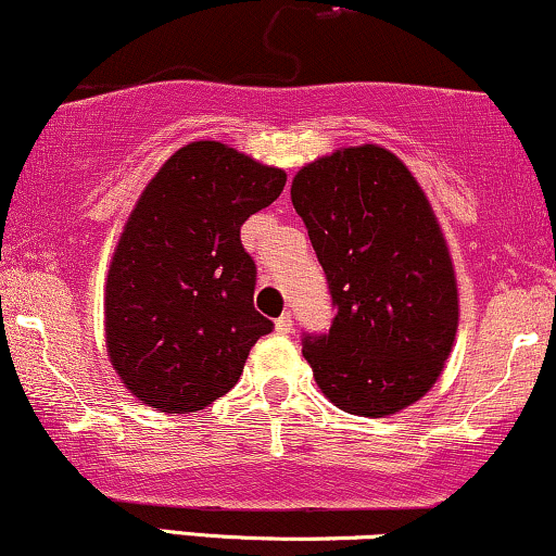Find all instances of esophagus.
Wrapping results in <instances>:
<instances>
[{
    "mask_svg": "<svg viewBox=\"0 0 556 556\" xmlns=\"http://www.w3.org/2000/svg\"><path fill=\"white\" fill-rule=\"evenodd\" d=\"M292 326H294V320H292L290 313H285L282 318H277V323H274L277 333H292Z\"/></svg>",
    "mask_w": 556,
    "mask_h": 556,
    "instance_id": "1",
    "label": "esophagus"
}]
</instances>
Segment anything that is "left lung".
<instances>
[{"instance_id": "obj_1", "label": "left lung", "mask_w": 556, "mask_h": 556, "mask_svg": "<svg viewBox=\"0 0 556 556\" xmlns=\"http://www.w3.org/2000/svg\"><path fill=\"white\" fill-rule=\"evenodd\" d=\"M290 194L336 307L328 333L302 336L315 382L351 416L400 413L433 388L459 323L424 189L395 153L367 143L302 166Z\"/></svg>"}]
</instances>
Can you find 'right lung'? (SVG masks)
Wrapping results in <instances>:
<instances>
[{
  "instance_id": "obj_1",
  "label": "right lung",
  "mask_w": 556,
  "mask_h": 556,
  "mask_svg": "<svg viewBox=\"0 0 556 556\" xmlns=\"http://www.w3.org/2000/svg\"><path fill=\"white\" fill-rule=\"evenodd\" d=\"M287 174L217 140L159 168L125 223L104 285V336L123 384L161 413H194L241 377L274 323L254 307L241 226Z\"/></svg>"
}]
</instances>
